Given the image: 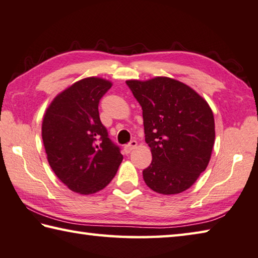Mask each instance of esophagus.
Wrapping results in <instances>:
<instances>
[{
	"label": "esophagus",
	"mask_w": 258,
	"mask_h": 258,
	"mask_svg": "<svg viewBox=\"0 0 258 258\" xmlns=\"http://www.w3.org/2000/svg\"><path fill=\"white\" fill-rule=\"evenodd\" d=\"M137 145H138V142L135 141V140H132V141H131L128 144H126L125 147H124V151H125V153H130V152H132L133 150L137 148Z\"/></svg>",
	"instance_id": "1"
}]
</instances>
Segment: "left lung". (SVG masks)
Here are the masks:
<instances>
[{"instance_id":"8db88e82","label":"left lung","mask_w":258,"mask_h":258,"mask_svg":"<svg viewBox=\"0 0 258 258\" xmlns=\"http://www.w3.org/2000/svg\"><path fill=\"white\" fill-rule=\"evenodd\" d=\"M126 84L142 107L145 142L151 148L145 184L160 194L181 193L209 165L215 139L212 110L199 93L174 79Z\"/></svg>"}]
</instances>
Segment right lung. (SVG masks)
<instances>
[{
  "label": "right lung",
  "mask_w": 258,
  "mask_h": 258,
  "mask_svg": "<svg viewBox=\"0 0 258 258\" xmlns=\"http://www.w3.org/2000/svg\"><path fill=\"white\" fill-rule=\"evenodd\" d=\"M110 88L104 79H83L59 93L44 116L41 135L49 166L76 193L105 188L123 160L98 110Z\"/></svg>",
  "instance_id": "add662e5"
}]
</instances>
